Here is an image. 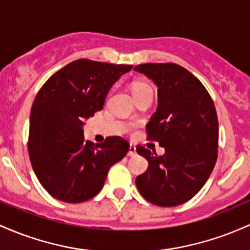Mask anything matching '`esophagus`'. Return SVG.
I'll use <instances>...</instances> for the list:
<instances>
[{
    "label": "esophagus",
    "mask_w": 250,
    "mask_h": 250,
    "mask_svg": "<svg viewBox=\"0 0 250 250\" xmlns=\"http://www.w3.org/2000/svg\"><path fill=\"white\" fill-rule=\"evenodd\" d=\"M136 153H137V151H136V146H134V145L131 144V145H130V148H128L127 155L130 156V157H133V156H136Z\"/></svg>",
    "instance_id": "34e87169"
}]
</instances>
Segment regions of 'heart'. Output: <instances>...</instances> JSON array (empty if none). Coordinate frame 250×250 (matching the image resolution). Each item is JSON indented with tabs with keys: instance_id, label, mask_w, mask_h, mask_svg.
<instances>
[{
	"instance_id": "b5f03b06",
	"label": "heart",
	"mask_w": 250,
	"mask_h": 250,
	"mask_svg": "<svg viewBox=\"0 0 250 250\" xmlns=\"http://www.w3.org/2000/svg\"><path fill=\"white\" fill-rule=\"evenodd\" d=\"M131 89H132V93L134 97L140 93H144L146 91H152L151 86L148 83H144V81H134V83L131 85Z\"/></svg>"
}]
</instances>
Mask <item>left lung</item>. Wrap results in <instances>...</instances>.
<instances>
[{
  "instance_id": "1",
  "label": "left lung",
  "mask_w": 250,
  "mask_h": 250,
  "mask_svg": "<svg viewBox=\"0 0 250 250\" xmlns=\"http://www.w3.org/2000/svg\"><path fill=\"white\" fill-rule=\"evenodd\" d=\"M137 72L158 87V107L146 125L147 139L165 148L158 156L137 146L148 162L136 178L145 200L176 207L191 200L208 181L217 159L218 120L209 92L195 75L176 63H143Z\"/></svg>"
}]
</instances>
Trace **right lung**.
<instances>
[{
  "label": "right lung",
  "instance_id": "1",
  "mask_svg": "<svg viewBox=\"0 0 250 250\" xmlns=\"http://www.w3.org/2000/svg\"><path fill=\"white\" fill-rule=\"evenodd\" d=\"M132 64L79 59L52 75L36 94L30 112L28 152L41 186L67 203L99 193L108 170L130 144L107 137L93 144L83 138V120L103 108L106 95Z\"/></svg>",
  "mask_w": 250,
  "mask_h": 250
}]
</instances>
